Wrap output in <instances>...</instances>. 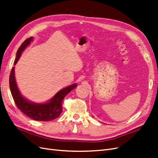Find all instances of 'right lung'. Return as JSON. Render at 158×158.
<instances>
[{
	"mask_svg": "<svg viewBox=\"0 0 158 158\" xmlns=\"http://www.w3.org/2000/svg\"><path fill=\"white\" fill-rule=\"evenodd\" d=\"M33 40V37L26 40L19 47L17 51L14 65H15L22 55V52L25 50L27 46ZM10 92L17 107L27 117L35 121H49L59 117L63 111L62 103L63 99L69 92L77 86V84H74L69 86L59 91L53 97L46 103H37L31 102L26 99L21 94L16 82L14 67L12 69L10 78H9Z\"/></svg>",
	"mask_w": 158,
	"mask_h": 158,
	"instance_id": "1",
	"label": "right lung"
}]
</instances>
